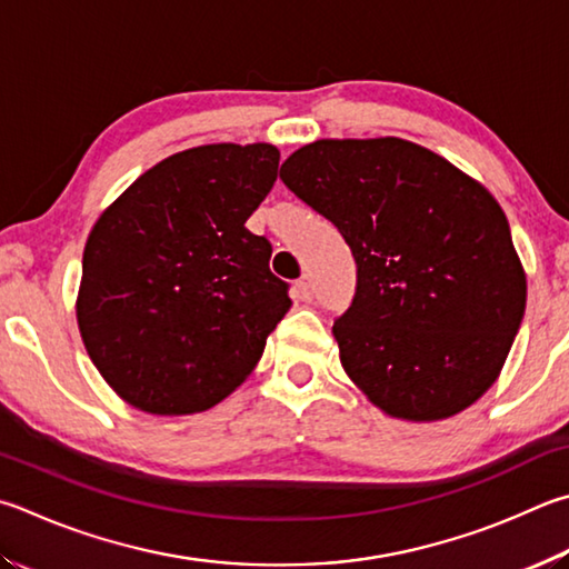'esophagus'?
Segmentation results:
<instances>
[{"label":"esophagus","instance_id":"esophagus-1","mask_svg":"<svg viewBox=\"0 0 569 569\" xmlns=\"http://www.w3.org/2000/svg\"><path fill=\"white\" fill-rule=\"evenodd\" d=\"M296 291H298V298H301V301H311V298H313V281H311V276L298 278V281H296Z\"/></svg>","mask_w":569,"mask_h":569}]
</instances>
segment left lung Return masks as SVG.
Segmentation results:
<instances>
[{"label": "left lung", "instance_id": "left-lung-1", "mask_svg": "<svg viewBox=\"0 0 569 569\" xmlns=\"http://www.w3.org/2000/svg\"><path fill=\"white\" fill-rule=\"evenodd\" d=\"M281 181L356 258L353 303L333 320L353 383L392 418L442 420L472 406L498 378L528 301L490 191L396 137L308 143Z\"/></svg>", "mask_w": 569, "mask_h": 569}]
</instances>
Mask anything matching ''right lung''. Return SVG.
Returning a JSON list of instances; mask_svg holds the SVG:
<instances>
[{
	"label": "right lung",
	"mask_w": 569,
	"mask_h": 569,
	"mask_svg": "<svg viewBox=\"0 0 569 569\" xmlns=\"http://www.w3.org/2000/svg\"><path fill=\"white\" fill-rule=\"evenodd\" d=\"M271 143H209L133 181L89 233L77 320L129 406L209 410L239 388L288 308L271 241L246 229L273 189Z\"/></svg>",
	"instance_id": "right-lung-1"
}]
</instances>
